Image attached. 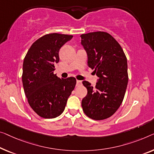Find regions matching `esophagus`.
<instances>
[{
    "label": "esophagus",
    "mask_w": 154,
    "mask_h": 154,
    "mask_svg": "<svg viewBox=\"0 0 154 154\" xmlns=\"http://www.w3.org/2000/svg\"><path fill=\"white\" fill-rule=\"evenodd\" d=\"M82 82L80 81V80H77L76 86H82Z\"/></svg>",
    "instance_id": "34e87169"
}]
</instances>
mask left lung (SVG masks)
Instances as JSON below:
<instances>
[{"mask_svg":"<svg viewBox=\"0 0 154 154\" xmlns=\"http://www.w3.org/2000/svg\"><path fill=\"white\" fill-rule=\"evenodd\" d=\"M88 55V66L99 77L95 87L87 81L82 84L87 95L82 101L88 118L102 120L113 116L125 97L128 84L127 59L121 45L111 34L94 32L81 35Z\"/></svg>","mask_w":154,"mask_h":154,"instance_id":"left-lung-1","label":"left lung"}]
</instances>
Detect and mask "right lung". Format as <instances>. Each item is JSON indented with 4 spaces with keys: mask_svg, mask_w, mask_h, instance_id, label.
Here are the masks:
<instances>
[{
    "mask_svg": "<svg viewBox=\"0 0 154 154\" xmlns=\"http://www.w3.org/2000/svg\"><path fill=\"white\" fill-rule=\"evenodd\" d=\"M72 35L50 33L32 43L24 58L22 82L29 106L43 118H54L63 113L76 85L73 77L60 79L54 74L59 61L60 48Z\"/></svg>",
    "mask_w": 154,
    "mask_h": 154,
    "instance_id": "obj_1",
    "label": "right lung"
}]
</instances>
